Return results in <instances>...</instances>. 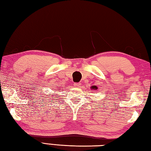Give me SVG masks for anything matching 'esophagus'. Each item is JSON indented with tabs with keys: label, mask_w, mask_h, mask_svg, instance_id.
Returning <instances> with one entry per match:
<instances>
[{
	"label": "esophagus",
	"mask_w": 151,
	"mask_h": 151,
	"mask_svg": "<svg viewBox=\"0 0 151 151\" xmlns=\"http://www.w3.org/2000/svg\"><path fill=\"white\" fill-rule=\"evenodd\" d=\"M73 85H74V86L76 87H79L81 86V83H75L74 84H73Z\"/></svg>",
	"instance_id": "1"
}]
</instances>
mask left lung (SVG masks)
<instances>
[{
	"label": "left lung",
	"mask_w": 151,
	"mask_h": 151,
	"mask_svg": "<svg viewBox=\"0 0 151 151\" xmlns=\"http://www.w3.org/2000/svg\"><path fill=\"white\" fill-rule=\"evenodd\" d=\"M91 89H94V90L96 89V86H92V87H91Z\"/></svg>",
	"instance_id": "obj_1"
}]
</instances>
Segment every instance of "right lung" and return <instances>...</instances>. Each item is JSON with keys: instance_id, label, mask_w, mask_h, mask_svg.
I'll use <instances>...</instances> for the list:
<instances>
[{"instance_id": "right-lung-1", "label": "right lung", "mask_w": 151, "mask_h": 151, "mask_svg": "<svg viewBox=\"0 0 151 151\" xmlns=\"http://www.w3.org/2000/svg\"><path fill=\"white\" fill-rule=\"evenodd\" d=\"M51 96H52V98H55V97H54V95H51Z\"/></svg>"}]
</instances>
